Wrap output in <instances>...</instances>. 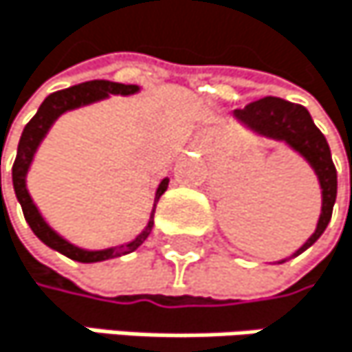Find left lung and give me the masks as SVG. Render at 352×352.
Listing matches in <instances>:
<instances>
[{"label": "left lung", "mask_w": 352, "mask_h": 352, "mask_svg": "<svg viewBox=\"0 0 352 352\" xmlns=\"http://www.w3.org/2000/svg\"><path fill=\"white\" fill-rule=\"evenodd\" d=\"M234 116L244 122L248 129L256 131L258 135H265L269 140H278L288 144L294 152H298L315 170L319 188H321V214L317 221V228L313 236L292 254L298 256L309 246H313L319 236L325 232L328 223L332 219V208L336 202L338 192V177L336 166L332 162L330 146L325 142L323 133L315 127V122L309 114V110L300 104H292L282 98H263L252 104H248L242 110H236ZM286 263V261H280Z\"/></svg>", "instance_id": "obj_1"}]
</instances>
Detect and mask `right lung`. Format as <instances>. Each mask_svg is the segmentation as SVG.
Masks as SVG:
<instances>
[{"instance_id": "add662e5", "label": "right lung", "mask_w": 352, "mask_h": 352, "mask_svg": "<svg viewBox=\"0 0 352 352\" xmlns=\"http://www.w3.org/2000/svg\"><path fill=\"white\" fill-rule=\"evenodd\" d=\"M140 87L138 85H122V83H114V81H87V83H81V85H74V87H68V89H62V91H56L52 96H47L43 100V104L39 106L37 114L29 120V124L24 127L22 135H20V142H18V152H16V160H14V166H12V184H14V192H16V198L22 206V212H24V219L31 225L33 234L50 248L58 250L60 254L72 258V261H79V263H98V261H106V258H114V256H122V254H129L133 250H138L144 240L150 236L152 232V225H154V210L150 214V221L146 225V230L131 242L127 244H120V246H114V248H106V250H83L79 246L70 244L68 240H64L62 236H58L47 221L41 217L39 208L35 206L29 190H27V173H29V166L33 162V156L39 148V144L43 142V138L47 135L50 127L54 124V120L68 112V110H74V108H81V106H87V104H94V102H100V100H106L108 96H131V94H138ZM1 162V160H0ZM168 188V179H162L158 190H156V198H154V208H156V202L158 198L166 192ZM0 192H1V168H0Z\"/></svg>"}]
</instances>
